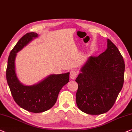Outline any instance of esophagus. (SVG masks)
<instances>
[{"mask_svg": "<svg viewBox=\"0 0 132 132\" xmlns=\"http://www.w3.org/2000/svg\"><path fill=\"white\" fill-rule=\"evenodd\" d=\"M77 72L76 71H74V70H72L70 71V79H75L76 77H77Z\"/></svg>", "mask_w": 132, "mask_h": 132, "instance_id": "esophagus-1", "label": "esophagus"}]
</instances>
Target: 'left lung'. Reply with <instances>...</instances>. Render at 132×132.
Here are the masks:
<instances>
[{
  "instance_id": "8db88e82",
  "label": "left lung",
  "mask_w": 132,
  "mask_h": 132,
  "mask_svg": "<svg viewBox=\"0 0 132 132\" xmlns=\"http://www.w3.org/2000/svg\"><path fill=\"white\" fill-rule=\"evenodd\" d=\"M125 64L116 46L107 39V48L98 56H90L76 78V104L90 115L108 112L114 105L124 83Z\"/></svg>"
}]
</instances>
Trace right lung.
Returning a JSON list of instances; mask_svg holds the SVG:
<instances>
[{
	"label": "right lung",
	"instance_id": "right-lung-1",
	"mask_svg": "<svg viewBox=\"0 0 132 132\" xmlns=\"http://www.w3.org/2000/svg\"><path fill=\"white\" fill-rule=\"evenodd\" d=\"M39 35L28 33L19 40L9 54L6 68V80L14 101L21 108L28 111L39 113L49 110L56 102L59 92L68 83L70 72L51 74L37 83L24 85L17 77L15 58L17 53Z\"/></svg>",
	"mask_w": 132,
	"mask_h": 132
}]
</instances>
